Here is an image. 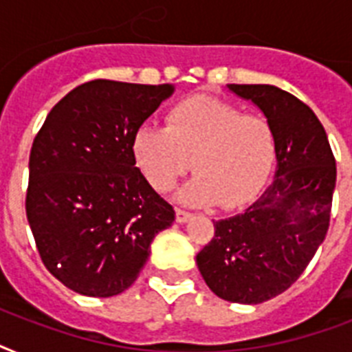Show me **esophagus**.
Here are the masks:
<instances>
[{
    "label": "esophagus",
    "mask_w": 352,
    "mask_h": 352,
    "mask_svg": "<svg viewBox=\"0 0 352 352\" xmlns=\"http://www.w3.org/2000/svg\"><path fill=\"white\" fill-rule=\"evenodd\" d=\"M175 219H177V223H186V221L192 219V214H190V212H186V210L177 208L175 210Z\"/></svg>",
    "instance_id": "1"
}]
</instances>
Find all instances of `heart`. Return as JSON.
I'll return each instance as SVG.
<instances>
[{"label": "heart", "instance_id": "1", "mask_svg": "<svg viewBox=\"0 0 352 352\" xmlns=\"http://www.w3.org/2000/svg\"><path fill=\"white\" fill-rule=\"evenodd\" d=\"M166 126L138 127L131 142L135 164L164 193L184 173H197L182 201L235 208L259 193L276 160L270 122L215 96L195 95L166 111Z\"/></svg>", "mask_w": 352, "mask_h": 352}]
</instances>
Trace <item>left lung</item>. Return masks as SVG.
Listing matches in <instances>:
<instances>
[{
  "label": "left lung",
  "mask_w": 352,
  "mask_h": 352,
  "mask_svg": "<svg viewBox=\"0 0 352 352\" xmlns=\"http://www.w3.org/2000/svg\"><path fill=\"white\" fill-rule=\"evenodd\" d=\"M252 100L276 135L270 186L243 214L215 221L197 267L221 300L256 305L300 278L329 230L336 160L311 107L276 85L228 84Z\"/></svg>",
  "instance_id": "obj_1"
}]
</instances>
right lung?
I'll list each match as a JSON object with an SVG mask.
<instances>
[{"label":"right lung","mask_w":352,"mask_h":352,"mask_svg":"<svg viewBox=\"0 0 352 352\" xmlns=\"http://www.w3.org/2000/svg\"><path fill=\"white\" fill-rule=\"evenodd\" d=\"M171 93L170 84L91 80L63 96L36 135L27 219L47 270L78 294L129 289L155 235L175 221L131 153L137 129Z\"/></svg>","instance_id":"right-lung-1"}]
</instances>
